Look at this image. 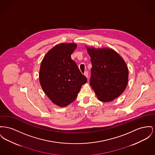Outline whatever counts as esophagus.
Masks as SVG:
<instances>
[{"label": "esophagus", "instance_id": "34e87169", "mask_svg": "<svg viewBox=\"0 0 155 155\" xmlns=\"http://www.w3.org/2000/svg\"><path fill=\"white\" fill-rule=\"evenodd\" d=\"M84 75H85L87 78H88V72L87 71H86L84 73Z\"/></svg>", "mask_w": 155, "mask_h": 155}]
</instances>
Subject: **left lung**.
Masks as SVG:
<instances>
[{
  "instance_id": "obj_1",
  "label": "left lung",
  "mask_w": 155,
  "mask_h": 155,
  "mask_svg": "<svg viewBox=\"0 0 155 155\" xmlns=\"http://www.w3.org/2000/svg\"><path fill=\"white\" fill-rule=\"evenodd\" d=\"M92 68L90 80L92 88L102 102L114 100L125 90L128 69L122 57L110 48H87Z\"/></svg>"
}]
</instances>
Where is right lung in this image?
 <instances>
[{
  "label": "right lung",
  "mask_w": 155,
  "mask_h": 155,
  "mask_svg": "<svg viewBox=\"0 0 155 155\" xmlns=\"http://www.w3.org/2000/svg\"><path fill=\"white\" fill-rule=\"evenodd\" d=\"M74 43H61L51 48L40 65L39 80L43 90L51 101L65 107L76 99L87 78L79 70L71 55Z\"/></svg>",
  "instance_id": "obj_1"
}]
</instances>
